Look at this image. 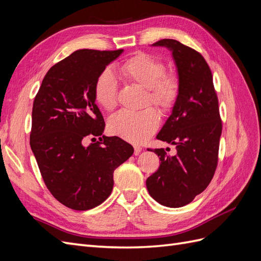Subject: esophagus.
I'll list each match as a JSON object with an SVG mask.
<instances>
[{"instance_id":"1","label":"esophagus","mask_w":261,"mask_h":261,"mask_svg":"<svg viewBox=\"0 0 261 261\" xmlns=\"http://www.w3.org/2000/svg\"><path fill=\"white\" fill-rule=\"evenodd\" d=\"M141 147H139V146H134V154L135 155H138L140 152H141Z\"/></svg>"}]
</instances>
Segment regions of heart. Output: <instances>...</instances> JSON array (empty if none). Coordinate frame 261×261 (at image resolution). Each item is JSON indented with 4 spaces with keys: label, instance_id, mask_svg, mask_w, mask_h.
<instances>
[{
    "label": "heart",
    "instance_id": "obj_1",
    "mask_svg": "<svg viewBox=\"0 0 261 261\" xmlns=\"http://www.w3.org/2000/svg\"><path fill=\"white\" fill-rule=\"evenodd\" d=\"M128 82L144 87L147 91L145 105L149 102L163 114L171 112L180 93V80L175 72L165 73L164 63L151 54L138 52L120 67ZM118 83L110 68L98 75L93 87L94 99L100 107L111 111L117 105ZM109 130L115 136L134 144L147 140L159 127V115L152 108L140 112L120 111L110 117Z\"/></svg>",
    "mask_w": 261,
    "mask_h": 261
}]
</instances>
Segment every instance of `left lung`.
<instances>
[{
	"instance_id": "obj_1",
	"label": "left lung",
	"mask_w": 261,
	"mask_h": 261,
	"mask_svg": "<svg viewBox=\"0 0 261 261\" xmlns=\"http://www.w3.org/2000/svg\"><path fill=\"white\" fill-rule=\"evenodd\" d=\"M152 45L172 51L180 93L156 135L158 139L175 145L177 152L169 155L163 148L153 149L161 163L146 185L155 201L178 208L192 202L215 175L222 122L211 69L202 55L173 39H162Z\"/></svg>"
}]
</instances>
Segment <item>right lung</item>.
Listing matches in <instances>:
<instances>
[{"label": "right lung", "instance_id": "1", "mask_svg": "<svg viewBox=\"0 0 261 261\" xmlns=\"http://www.w3.org/2000/svg\"><path fill=\"white\" fill-rule=\"evenodd\" d=\"M123 50H77L45 74L34 101L30 147L45 186L67 208L99 206L113 189V173L133 154L120 137H107L94 99L98 75ZM90 137L99 140L83 145Z\"/></svg>", "mask_w": 261, "mask_h": 261}]
</instances>
